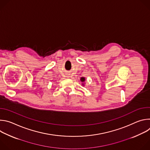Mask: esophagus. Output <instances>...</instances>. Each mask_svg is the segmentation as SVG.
I'll use <instances>...</instances> for the list:
<instances>
[{
	"label": "esophagus",
	"instance_id": "34e87169",
	"mask_svg": "<svg viewBox=\"0 0 150 150\" xmlns=\"http://www.w3.org/2000/svg\"><path fill=\"white\" fill-rule=\"evenodd\" d=\"M69 76H68V78H69Z\"/></svg>",
	"mask_w": 150,
	"mask_h": 150
}]
</instances>
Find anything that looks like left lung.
Listing matches in <instances>:
<instances>
[{"instance_id":"8db88e82","label":"left lung","mask_w":150,"mask_h":150,"mask_svg":"<svg viewBox=\"0 0 150 150\" xmlns=\"http://www.w3.org/2000/svg\"><path fill=\"white\" fill-rule=\"evenodd\" d=\"M81 81L82 82V83H84V82H85V78H84V77H81ZM82 85H83V83H82Z\"/></svg>"}]
</instances>
